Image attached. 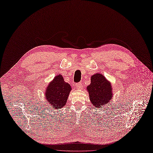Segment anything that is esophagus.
Wrapping results in <instances>:
<instances>
[{
	"label": "esophagus",
	"mask_w": 153,
	"mask_h": 153,
	"mask_svg": "<svg viewBox=\"0 0 153 153\" xmlns=\"http://www.w3.org/2000/svg\"><path fill=\"white\" fill-rule=\"evenodd\" d=\"M82 87H83V85H82L81 83H78V84H76V87L78 89H82Z\"/></svg>",
	"instance_id": "obj_1"
}]
</instances>
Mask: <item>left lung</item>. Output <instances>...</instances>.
<instances>
[{"mask_svg": "<svg viewBox=\"0 0 153 153\" xmlns=\"http://www.w3.org/2000/svg\"><path fill=\"white\" fill-rule=\"evenodd\" d=\"M89 100L95 107L103 108L112 100V86L103 74L96 73L91 78V84L87 87Z\"/></svg>", "mask_w": 153, "mask_h": 153, "instance_id": "left-lung-1", "label": "left lung"}]
</instances>
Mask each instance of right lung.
Segmentation results:
<instances>
[{"label":"right lung","instance_id":"add662e5","mask_svg":"<svg viewBox=\"0 0 153 153\" xmlns=\"http://www.w3.org/2000/svg\"><path fill=\"white\" fill-rule=\"evenodd\" d=\"M71 87L64 80L61 75H57L45 89V102L52 108L60 109L65 106Z\"/></svg>","mask_w":153,"mask_h":153}]
</instances>
